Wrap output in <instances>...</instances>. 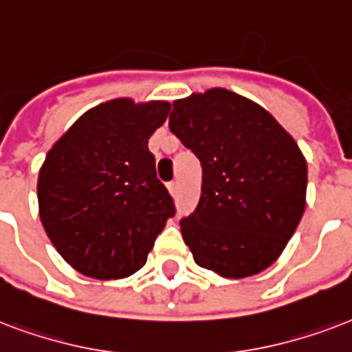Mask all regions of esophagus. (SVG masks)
<instances>
[{"instance_id":"34e87169","label":"esophagus","mask_w":352,"mask_h":352,"mask_svg":"<svg viewBox=\"0 0 352 352\" xmlns=\"http://www.w3.org/2000/svg\"><path fill=\"white\" fill-rule=\"evenodd\" d=\"M167 187H168V192H170V195H174V192H176V189H178V184H176V182H170Z\"/></svg>"}]
</instances>
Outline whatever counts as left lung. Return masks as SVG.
Segmentation results:
<instances>
[{"mask_svg": "<svg viewBox=\"0 0 352 352\" xmlns=\"http://www.w3.org/2000/svg\"><path fill=\"white\" fill-rule=\"evenodd\" d=\"M168 128L201 165L195 213L179 222L195 263L226 279L274 264L307 206V162L261 104L213 88L173 102Z\"/></svg>", "mask_w": 352, "mask_h": 352, "instance_id": "left-lung-1", "label": "left lung"}]
</instances>
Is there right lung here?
Segmentation results:
<instances>
[{
    "instance_id": "right-lung-1",
    "label": "right lung",
    "mask_w": 352,
    "mask_h": 352,
    "mask_svg": "<svg viewBox=\"0 0 352 352\" xmlns=\"http://www.w3.org/2000/svg\"><path fill=\"white\" fill-rule=\"evenodd\" d=\"M168 110L165 100H108L78 117L47 152L38 174L40 220L82 275L135 274L176 213L148 151Z\"/></svg>"
}]
</instances>
